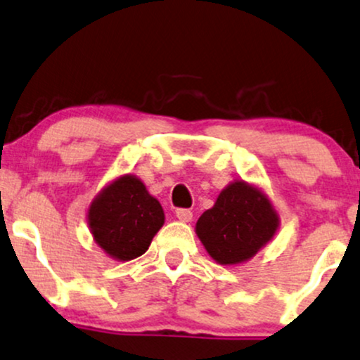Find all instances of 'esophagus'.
I'll use <instances>...</instances> for the list:
<instances>
[{
	"mask_svg": "<svg viewBox=\"0 0 360 360\" xmlns=\"http://www.w3.org/2000/svg\"><path fill=\"white\" fill-rule=\"evenodd\" d=\"M176 219H179L180 221H184V224H188V221H192V217L193 214L190 210H187V208H179V210L175 212Z\"/></svg>",
	"mask_w": 360,
	"mask_h": 360,
	"instance_id": "obj_1",
	"label": "esophagus"
}]
</instances>
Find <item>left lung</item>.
Listing matches in <instances>:
<instances>
[{
    "label": "left lung",
    "mask_w": 360,
    "mask_h": 360,
    "mask_svg": "<svg viewBox=\"0 0 360 360\" xmlns=\"http://www.w3.org/2000/svg\"><path fill=\"white\" fill-rule=\"evenodd\" d=\"M281 217L269 195L254 184L233 180L195 225L207 254L220 265H240L272 240Z\"/></svg>",
    "instance_id": "left-lung-1"
}]
</instances>
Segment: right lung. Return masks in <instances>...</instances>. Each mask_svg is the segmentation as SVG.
<instances>
[{
	"label": "right lung",
	"instance_id": "obj_1",
	"mask_svg": "<svg viewBox=\"0 0 360 360\" xmlns=\"http://www.w3.org/2000/svg\"><path fill=\"white\" fill-rule=\"evenodd\" d=\"M93 240L110 259L128 262L143 255L165 214L139 176L125 173L110 181L93 198L86 212Z\"/></svg>",
	"mask_w": 360,
	"mask_h": 360
}]
</instances>
